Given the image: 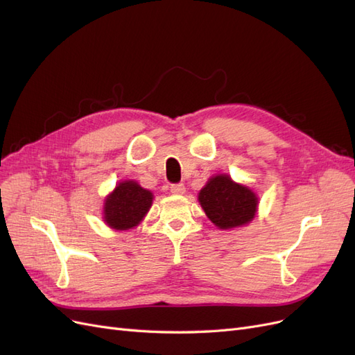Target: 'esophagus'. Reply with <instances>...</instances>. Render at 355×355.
I'll list each match as a JSON object with an SVG mask.
<instances>
[{
  "instance_id": "obj_1",
  "label": "esophagus",
  "mask_w": 355,
  "mask_h": 355,
  "mask_svg": "<svg viewBox=\"0 0 355 355\" xmlns=\"http://www.w3.org/2000/svg\"><path fill=\"white\" fill-rule=\"evenodd\" d=\"M171 194H184L185 192V185L184 184H173L170 187Z\"/></svg>"
}]
</instances>
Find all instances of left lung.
<instances>
[{
    "mask_svg": "<svg viewBox=\"0 0 355 355\" xmlns=\"http://www.w3.org/2000/svg\"><path fill=\"white\" fill-rule=\"evenodd\" d=\"M198 200L209 219L220 230L249 223L257 207L254 192L235 184L227 175L211 178L200 191Z\"/></svg>",
    "mask_w": 355,
    "mask_h": 355,
    "instance_id": "left-lung-1",
    "label": "left lung"
}]
</instances>
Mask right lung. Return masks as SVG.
Wrapping results in <instances>:
<instances>
[{
	"label": "right lung",
	"mask_w": 355,
	"mask_h": 355,
	"mask_svg": "<svg viewBox=\"0 0 355 355\" xmlns=\"http://www.w3.org/2000/svg\"><path fill=\"white\" fill-rule=\"evenodd\" d=\"M151 204V192L133 180H125L106 198L103 219L114 230H130L144 219Z\"/></svg>",
	"instance_id": "right-lung-1"
}]
</instances>
